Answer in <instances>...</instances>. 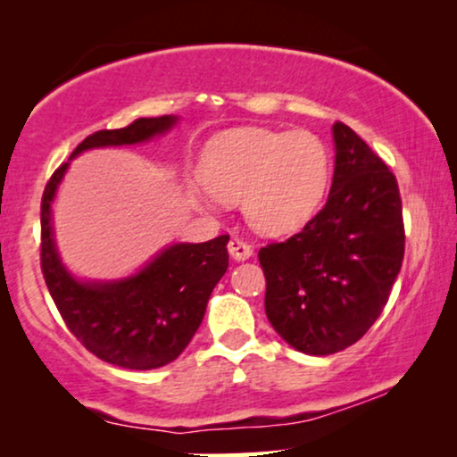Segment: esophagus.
<instances>
[{"label": "esophagus", "mask_w": 457, "mask_h": 457, "mask_svg": "<svg viewBox=\"0 0 457 457\" xmlns=\"http://www.w3.org/2000/svg\"><path fill=\"white\" fill-rule=\"evenodd\" d=\"M228 253L233 255L235 260L241 262V260H247L249 255L253 253V249L245 239H241V237H233V239L228 241Z\"/></svg>", "instance_id": "obj_1"}]
</instances>
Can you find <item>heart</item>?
Masks as SVG:
<instances>
[{"mask_svg":"<svg viewBox=\"0 0 457 457\" xmlns=\"http://www.w3.org/2000/svg\"><path fill=\"white\" fill-rule=\"evenodd\" d=\"M202 179L208 193L193 187V202L204 208L214 197L243 202L253 228L285 235L303 227L320 205L330 179V154L312 130L237 129L208 143Z\"/></svg>","mask_w":457,"mask_h":457,"instance_id":"heart-1","label":"heart"}]
</instances>
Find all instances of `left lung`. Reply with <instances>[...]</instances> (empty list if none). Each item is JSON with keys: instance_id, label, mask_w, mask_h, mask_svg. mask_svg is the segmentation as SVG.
I'll return each instance as SVG.
<instances>
[{"instance_id": "8db88e82", "label": "left lung", "mask_w": 457, "mask_h": 457, "mask_svg": "<svg viewBox=\"0 0 457 457\" xmlns=\"http://www.w3.org/2000/svg\"><path fill=\"white\" fill-rule=\"evenodd\" d=\"M335 174L324 208L287 241L258 252L266 316L310 355L366 335L402 270L405 230L397 179L347 124L335 122Z\"/></svg>"}]
</instances>
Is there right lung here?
<instances>
[{
    "mask_svg": "<svg viewBox=\"0 0 457 457\" xmlns=\"http://www.w3.org/2000/svg\"><path fill=\"white\" fill-rule=\"evenodd\" d=\"M177 116L139 118L124 129L97 130L74 149L133 145L166 133ZM68 162L47 180L41 197V270L62 320L77 339L108 364L152 370L170 364L195 335L205 305L228 268V235L205 243H177L116 283H79L55 252L52 199Z\"/></svg>",
    "mask_w": 457,
    "mask_h": 457,
    "instance_id": "right-lung-1",
    "label": "right lung"
}]
</instances>
